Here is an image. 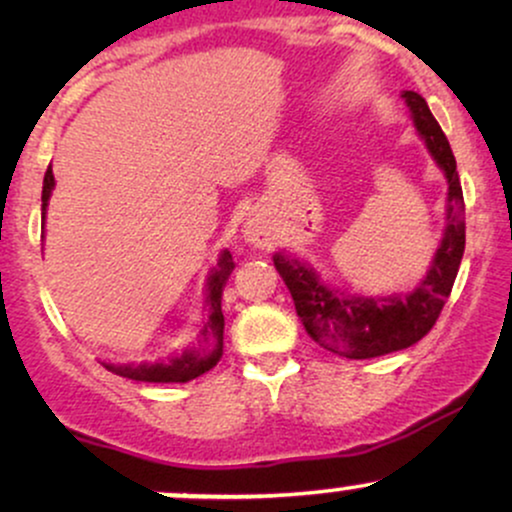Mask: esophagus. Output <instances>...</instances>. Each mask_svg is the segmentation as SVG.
Returning <instances> with one entry per match:
<instances>
[{"instance_id": "34e87169", "label": "esophagus", "mask_w": 512, "mask_h": 512, "mask_svg": "<svg viewBox=\"0 0 512 512\" xmlns=\"http://www.w3.org/2000/svg\"><path fill=\"white\" fill-rule=\"evenodd\" d=\"M243 236L248 243L257 245V248H269L274 243L272 226H267V221H262L260 216H252V219L245 221Z\"/></svg>"}]
</instances>
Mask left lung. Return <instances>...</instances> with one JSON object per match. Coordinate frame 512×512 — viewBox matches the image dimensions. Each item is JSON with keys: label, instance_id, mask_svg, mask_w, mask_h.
Segmentation results:
<instances>
[{"label": "left lung", "instance_id": "1", "mask_svg": "<svg viewBox=\"0 0 512 512\" xmlns=\"http://www.w3.org/2000/svg\"><path fill=\"white\" fill-rule=\"evenodd\" d=\"M416 132L448 180V223L426 279L407 296L363 298L322 284L313 267L289 255H274V267L289 286L305 332L332 354L375 358L416 344L436 325L464 255V197L448 137L419 93L404 91Z\"/></svg>", "mask_w": 512, "mask_h": 512}]
</instances>
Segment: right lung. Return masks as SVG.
Here are the masks:
<instances>
[{
	"label": "right lung",
	"instance_id": "right-lung-1",
	"mask_svg": "<svg viewBox=\"0 0 512 512\" xmlns=\"http://www.w3.org/2000/svg\"><path fill=\"white\" fill-rule=\"evenodd\" d=\"M55 187V175L52 168L45 170L43 180V226H45V211ZM233 257L231 252L223 250L219 264L211 269L207 281V322L199 330L195 344L190 349L182 351L180 356L170 358V361L158 363H103L110 373L122 375V378L139 380V383H187L195 380L202 373H207L219 363L223 354V313H221V296L223 286H226L228 276L233 272Z\"/></svg>",
	"mask_w": 512,
	"mask_h": 512
}]
</instances>
